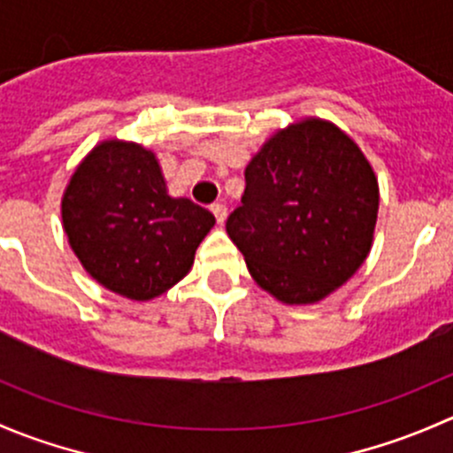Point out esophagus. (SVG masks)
Masks as SVG:
<instances>
[{"mask_svg":"<svg viewBox=\"0 0 453 453\" xmlns=\"http://www.w3.org/2000/svg\"><path fill=\"white\" fill-rule=\"evenodd\" d=\"M212 214H214V219H217V223H223L227 219V208L223 203H214Z\"/></svg>","mask_w":453,"mask_h":453,"instance_id":"1","label":"esophagus"}]
</instances>
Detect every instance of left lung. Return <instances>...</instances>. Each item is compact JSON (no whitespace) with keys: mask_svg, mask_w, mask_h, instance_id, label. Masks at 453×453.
<instances>
[{"mask_svg":"<svg viewBox=\"0 0 453 453\" xmlns=\"http://www.w3.org/2000/svg\"><path fill=\"white\" fill-rule=\"evenodd\" d=\"M377 210V180L359 146L331 122L304 120L250 162L226 230L263 289L311 304L366 260Z\"/></svg>","mask_w":453,"mask_h":453,"instance_id":"left-lung-1","label":"left lung"}]
</instances>
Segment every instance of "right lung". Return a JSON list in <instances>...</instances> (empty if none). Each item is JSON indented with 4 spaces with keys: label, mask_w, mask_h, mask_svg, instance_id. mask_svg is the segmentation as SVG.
I'll return each instance as SVG.
<instances>
[{
    "label": "right lung",
    "mask_w": 453,
    "mask_h": 453,
    "mask_svg": "<svg viewBox=\"0 0 453 453\" xmlns=\"http://www.w3.org/2000/svg\"><path fill=\"white\" fill-rule=\"evenodd\" d=\"M63 226L100 285L150 300L190 272L214 217L190 199L168 197L150 150L109 140L76 168L63 197Z\"/></svg>",
    "instance_id": "right-lung-1"
}]
</instances>
